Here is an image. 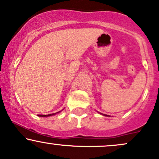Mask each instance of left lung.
Returning a JSON list of instances; mask_svg holds the SVG:
<instances>
[{"label": "left lung", "mask_w": 159, "mask_h": 159, "mask_svg": "<svg viewBox=\"0 0 159 159\" xmlns=\"http://www.w3.org/2000/svg\"><path fill=\"white\" fill-rule=\"evenodd\" d=\"M104 116H106V115H104Z\"/></svg>", "instance_id": "obj_1"}]
</instances>
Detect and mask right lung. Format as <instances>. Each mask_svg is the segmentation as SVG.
<instances>
[{"mask_svg": "<svg viewBox=\"0 0 159 159\" xmlns=\"http://www.w3.org/2000/svg\"><path fill=\"white\" fill-rule=\"evenodd\" d=\"M54 114H49V115H38V116H41V117H48V116H53Z\"/></svg>", "mask_w": 159, "mask_h": 159, "instance_id": "1", "label": "right lung"}]
</instances>
